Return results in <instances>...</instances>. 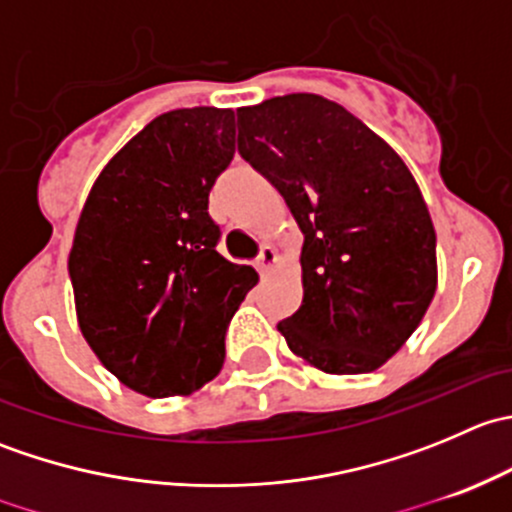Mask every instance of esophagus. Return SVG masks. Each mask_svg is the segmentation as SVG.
Masks as SVG:
<instances>
[{
	"mask_svg": "<svg viewBox=\"0 0 512 512\" xmlns=\"http://www.w3.org/2000/svg\"><path fill=\"white\" fill-rule=\"evenodd\" d=\"M275 260H277L275 247H272V245H262L260 247V255H257V270H260V272L270 270V267L275 265Z\"/></svg>",
	"mask_w": 512,
	"mask_h": 512,
	"instance_id": "obj_1",
	"label": "esophagus"
}]
</instances>
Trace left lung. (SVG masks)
<instances>
[{
    "mask_svg": "<svg viewBox=\"0 0 512 512\" xmlns=\"http://www.w3.org/2000/svg\"><path fill=\"white\" fill-rule=\"evenodd\" d=\"M237 151L304 235L302 307L277 324L289 349L327 374L379 369L436 292V230L411 170L317 94L237 108Z\"/></svg>",
    "mask_w": 512,
    "mask_h": 512,
    "instance_id": "8db88e82",
    "label": "left lung"
}]
</instances>
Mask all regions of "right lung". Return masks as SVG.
<instances>
[{"label":"right lung","instance_id":"1","mask_svg":"<svg viewBox=\"0 0 512 512\" xmlns=\"http://www.w3.org/2000/svg\"><path fill=\"white\" fill-rule=\"evenodd\" d=\"M235 156V111L178 108L108 160L69 255L76 314L101 364L163 399L218 376L232 314L257 272L218 252L208 200Z\"/></svg>","mask_w":512,"mask_h":512}]
</instances>
